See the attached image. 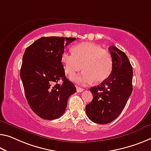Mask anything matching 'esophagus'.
<instances>
[{
  "label": "esophagus",
  "mask_w": 151,
  "mask_h": 151,
  "mask_svg": "<svg viewBox=\"0 0 151 151\" xmlns=\"http://www.w3.org/2000/svg\"><path fill=\"white\" fill-rule=\"evenodd\" d=\"M76 90H77V92H82L83 90V89L82 88H80V87H79V86H76Z\"/></svg>",
  "instance_id": "34e87169"
}]
</instances>
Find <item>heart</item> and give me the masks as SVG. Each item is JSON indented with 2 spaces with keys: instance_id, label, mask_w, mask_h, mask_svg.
<instances>
[{
  "instance_id": "b5f03b06",
  "label": "heart",
  "mask_w": 151,
  "mask_h": 151,
  "mask_svg": "<svg viewBox=\"0 0 151 151\" xmlns=\"http://www.w3.org/2000/svg\"><path fill=\"white\" fill-rule=\"evenodd\" d=\"M72 53L63 52L61 61L65 72L73 75L76 71L83 69L80 75L73 76L71 80L86 85L93 81L101 83L105 81L111 73L113 68L112 58L107 50L99 45L86 42L72 47Z\"/></svg>"
}]
</instances>
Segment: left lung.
Instances as JSON below:
<instances>
[{
    "instance_id": "1",
    "label": "left lung",
    "mask_w": 151,
    "mask_h": 151,
    "mask_svg": "<svg viewBox=\"0 0 151 151\" xmlns=\"http://www.w3.org/2000/svg\"><path fill=\"white\" fill-rule=\"evenodd\" d=\"M109 50L112 71L101 84L90 89L93 99L86 106L89 119L99 124L112 122L121 114L133 90V69L127 55L115 46H110Z\"/></svg>"
}]
</instances>
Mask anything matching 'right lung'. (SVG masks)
Returning <instances> with one entry per match:
<instances>
[{
  "mask_svg": "<svg viewBox=\"0 0 151 151\" xmlns=\"http://www.w3.org/2000/svg\"><path fill=\"white\" fill-rule=\"evenodd\" d=\"M76 38L42 37L25 50L20 71L30 108L39 117L52 120L63 114L69 97L76 92L61 63L65 46ZM61 78L63 83H58Z\"/></svg>",
  "mask_w": 151,
  "mask_h": 151,
  "instance_id": "obj_1",
  "label": "right lung"
}]
</instances>
